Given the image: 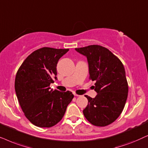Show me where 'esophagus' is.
Masks as SVG:
<instances>
[{"instance_id": "1", "label": "esophagus", "mask_w": 148, "mask_h": 148, "mask_svg": "<svg viewBox=\"0 0 148 148\" xmlns=\"http://www.w3.org/2000/svg\"><path fill=\"white\" fill-rule=\"evenodd\" d=\"M74 96H76V97H80V95H78V94H76V93H75V92H74Z\"/></svg>"}]
</instances>
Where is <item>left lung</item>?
<instances>
[{
  "label": "left lung",
  "instance_id": "1",
  "mask_svg": "<svg viewBox=\"0 0 148 148\" xmlns=\"http://www.w3.org/2000/svg\"><path fill=\"white\" fill-rule=\"evenodd\" d=\"M87 58L89 79L95 81V98L85 95L88 105L83 110L92 125L106 127L116 120L125 108L129 86L121 61L106 47L92 45L76 48Z\"/></svg>",
  "mask_w": 148,
  "mask_h": 148
}]
</instances>
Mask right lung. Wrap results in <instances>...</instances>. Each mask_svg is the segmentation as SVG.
<instances>
[{
	"instance_id": "right-lung-1",
	"label": "right lung",
	"mask_w": 148,
	"mask_h": 148,
	"mask_svg": "<svg viewBox=\"0 0 148 148\" xmlns=\"http://www.w3.org/2000/svg\"><path fill=\"white\" fill-rule=\"evenodd\" d=\"M68 49L42 47L27 57L17 70L15 89L25 116L33 125L49 128L57 125L74 98L72 92L51 90L57 79V64Z\"/></svg>"
}]
</instances>
